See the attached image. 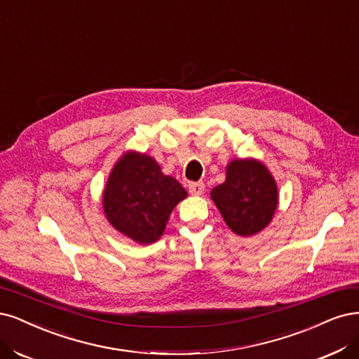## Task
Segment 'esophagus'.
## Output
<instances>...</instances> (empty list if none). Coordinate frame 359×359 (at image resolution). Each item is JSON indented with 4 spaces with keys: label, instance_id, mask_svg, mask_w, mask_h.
Returning a JSON list of instances; mask_svg holds the SVG:
<instances>
[{
    "label": "esophagus",
    "instance_id": "obj_1",
    "mask_svg": "<svg viewBox=\"0 0 359 359\" xmlns=\"http://www.w3.org/2000/svg\"><path fill=\"white\" fill-rule=\"evenodd\" d=\"M189 190L193 196H201L205 191V184L203 182H190Z\"/></svg>",
    "mask_w": 359,
    "mask_h": 359
}]
</instances>
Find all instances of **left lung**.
<instances>
[{
	"label": "left lung",
	"mask_w": 359,
	"mask_h": 359,
	"mask_svg": "<svg viewBox=\"0 0 359 359\" xmlns=\"http://www.w3.org/2000/svg\"><path fill=\"white\" fill-rule=\"evenodd\" d=\"M211 199L229 229L250 238L266 229L278 209V184L267 166L257 158H233L226 181L211 191Z\"/></svg>",
	"instance_id": "1"
}]
</instances>
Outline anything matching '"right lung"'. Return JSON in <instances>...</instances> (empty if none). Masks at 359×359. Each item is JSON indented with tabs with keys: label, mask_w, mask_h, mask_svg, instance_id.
<instances>
[{
	"label": "right lung",
	"mask_w": 359,
	"mask_h": 359,
	"mask_svg": "<svg viewBox=\"0 0 359 359\" xmlns=\"http://www.w3.org/2000/svg\"><path fill=\"white\" fill-rule=\"evenodd\" d=\"M185 197V189L163 174L154 157L129 150L109 172L102 208L117 231L148 245L162 238L172 211Z\"/></svg>",
	"instance_id": "right-lung-1"
}]
</instances>
